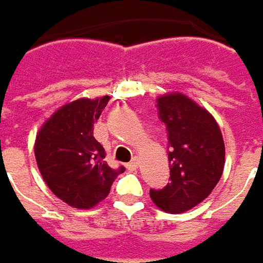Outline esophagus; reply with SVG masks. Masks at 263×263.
I'll list each match as a JSON object with an SVG mask.
<instances>
[{"label": "esophagus", "instance_id": "1", "mask_svg": "<svg viewBox=\"0 0 263 263\" xmlns=\"http://www.w3.org/2000/svg\"><path fill=\"white\" fill-rule=\"evenodd\" d=\"M137 167H138V160L137 159H134L131 163L126 164V168H128V170H137Z\"/></svg>", "mask_w": 263, "mask_h": 263}]
</instances>
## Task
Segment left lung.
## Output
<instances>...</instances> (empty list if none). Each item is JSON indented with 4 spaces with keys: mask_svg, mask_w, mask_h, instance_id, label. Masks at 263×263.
I'll return each mask as SVG.
<instances>
[{
    "mask_svg": "<svg viewBox=\"0 0 263 263\" xmlns=\"http://www.w3.org/2000/svg\"><path fill=\"white\" fill-rule=\"evenodd\" d=\"M157 110L167 131L170 183L149 189V196L166 213H185L202 202L221 177V131L211 115L180 93L160 97Z\"/></svg>",
    "mask_w": 263,
    "mask_h": 263,
    "instance_id": "1",
    "label": "left lung"
}]
</instances>
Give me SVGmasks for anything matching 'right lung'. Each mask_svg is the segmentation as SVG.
I'll list each match as a JSON object with an SVG mask.
<instances>
[{
    "label": "right lung",
    "instance_id": "1",
    "mask_svg": "<svg viewBox=\"0 0 263 263\" xmlns=\"http://www.w3.org/2000/svg\"><path fill=\"white\" fill-rule=\"evenodd\" d=\"M109 96L78 99L52 115L36 137L34 156L42 177L53 194L74 208H91L110 192L125 167L112 168L93 137L95 122Z\"/></svg>",
    "mask_w": 263,
    "mask_h": 263
}]
</instances>
